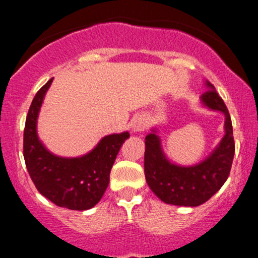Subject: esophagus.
I'll list each match as a JSON object with an SVG mask.
<instances>
[{
    "mask_svg": "<svg viewBox=\"0 0 258 258\" xmlns=\"http://www.w3.org/2000/svg\"><path fill=\"white\" fill-rule=\"evenodd\" d=\"M148 127V120L146 119V116L143 115H138V116L133 117L132 122H131V128L135 133H141L144 132Z\"/></svg>",
    "mask_w": 258,
    "mask_h": 258,
    "instance_id": "34e87169",
    "label": "esophagus"
}]
</instances>
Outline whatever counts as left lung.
Here are the masks:
<instances>
[{
	"label": "left lung",
	"mask_w": 258,
	"mask_h": 258,
	"mask_svg": "<svg viewBox=\"0 0 258 258\" xmlns=\"http://www.w3.org/2000/svg\"><path fill=\"white\" fill-rule=\"evenodd\" d=\"M207 91L201 94V105L224 115V136L205 160L191 166L171 161L161 146L156 127L146 137L144 173L149 188L160 200L177 206L195 207L206 203L224 184L229 176L235 152L233 127L223 99L209 81Z\"/></svg>",
	"instance_id": "8db88e82"
}]
</instances>
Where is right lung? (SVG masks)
Wrapping results in <instances>:
<instances>
[{"mask_svg": "<svg viewBox=\"0 0 258 258\" xmlns=\"http://www.w3.org/2000/svg\"><path fill=\"white\" fill-rule=\"evenodd\" d=\"M53 79L32 99L25 121L24 160L37 190L59 207L85 211L96 206L109 184V174L128 132L103 137L87 154L58 156L47 149L37 135V119Z\"/></svg>", "mask_w": 258, "mask_h": 258, "instance_id": "right-lung-1", "label": "right lung"}]
</instances>
